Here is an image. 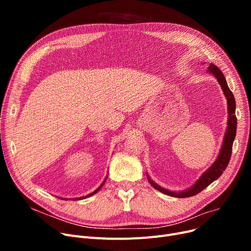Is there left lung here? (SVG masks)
Here are the masks:
<instances>
[{"instance_id": "8db88e82", "label": "left lung", "mask_w": 251, "mask_h": 251, "mask_svg": "<svg viewBox=\"0 0 251 251\" xmlns=\"http://www.w3.org/2000/svg\"><path fill=\"white\" fill-rule=\"evenodd\" d=\"M209 72L213 73L216 78L218 79V81L220 83V85L222 86V89L224 91V95L227 98L228 100V111H229V120H228V127H227V131L225 134V138H224V142L223 146L220 151V154L218 156V159L216 160V162L213 164V166L210 167L208 170H206V172H204L202 174V176L200 178V180H197V182L194 184V185L183 192H173L170 190H166L164 188H162L161 186L156 185L155 183H153L150 178L149 181L151 183V185L156 189L159 190L167 195H171L174 197H178V199H184V197H190L193 195H196L197 193H200L201 191H202L204 188H206L209 184H212L215 180H217L222 174L224 171L226 170L230 159H231V154H232V147H233V141L235 139L236 136V129H237V118L235 115V109H236V102H235V99L234 96L232 94V91L230 90L226 78L224 76V74L222 73V71L215 66L214 64H210L208 66Z\"/></svg>"}]
</instances>
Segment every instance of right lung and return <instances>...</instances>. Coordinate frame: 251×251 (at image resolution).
I'll use <instances>...</instances> for the list:
<instances>
[{"label":"right lung","mask_w":251,"mask_h":251,"mask_svg":"<svg viewBox=\"0 0 251 251\" xmlns=\"http://www.w3.org/2000/svg\"><path fill=\"white\" fill-rule=\"evenodd\" d=\"M105 180H107V179H104V181H103V182H102V184H101V185H100V187H99V188H98V189H97V190H96V191H94V192H92V193H90V194H88V195H87V196H85V197H88V196H90V195H94V194H95V193H97V192H98V191H99V190H100V188H101V186H102V185H103V183H104V182H105ZM85 197H80V199H78V200H82V199H85ZM76 200H77V199H76ZM74 201H75V200H74Z\"/></svg>","instance_id":"right-lung-1"}]
</instances>
